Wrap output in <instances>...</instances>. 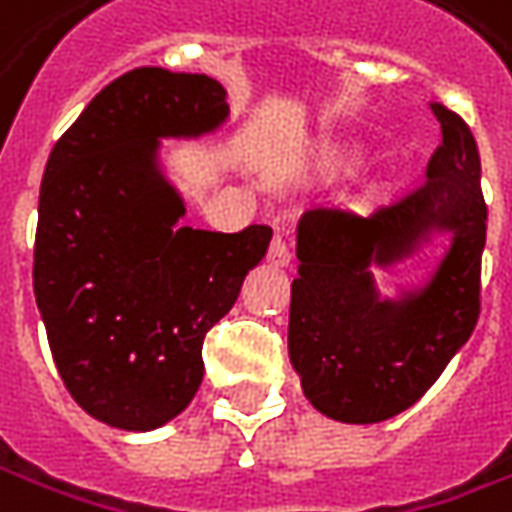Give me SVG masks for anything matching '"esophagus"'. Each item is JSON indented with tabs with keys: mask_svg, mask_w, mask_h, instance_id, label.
Listing matches in <instances>:
<instances>
[{
	"mask_svg": "<svg viewBox=\"0 0 512 512\" xmlns=\"http://www.w3.org/2000/svg\"><path fill=\"white\" fill-rule=\"evenodd\" d=\"M291 257H294V252H291L289 238L283 232H274L272 246H269V260H272L274 266H289Z\"/></svg>",
	"mask_w": 512,
	"mask_h": 512,
	"instance_id": "34e87169",
	"label": "esophagus"
}]
</instances>
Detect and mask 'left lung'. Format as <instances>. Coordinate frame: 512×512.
Instances as JSON below:
<instances>
[{
    "label": "left lung",
    "mask_w": 512,
    "mask_h": 512,
    "mask_svg": "<svg viewBox=\"0 0 512 512\" xmlns=\"http://www.w3.org/2000/svg\"><path fill=\"white\" fill-rule=\"evenodd\" d=\"M428 107L442 144L414 192L371 218L309 209L297 229L289 357L311 405L340 422L408 411L479 323L487 235L479 147L462 115L439 101ZM433 225L454 232L440 272L411 298L379 304L367 266L413 251Z\"/></svg>",
    "instance_id": "1"
}]
</instances>
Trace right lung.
<instances>
[{
  "label": "right lung",
  "instance_id": "add662e5",
  "mask_svg": "<svg viewBox=\"0 0 512 512\" xmlns=\"http://www.w3.org/2000/svg\"><path fill=\"white\" fill-rule=\"evenodd\" d=\"M201 73L138 67L110 81L50 152L39 192L33 291L64 388L124 431H152L192 402L203 337L235 306L272 229L178 226L184 203L155 169L164 135L226 118Z\"/></svg>",
  "mask_w": 512,
  "mask_h": 512
}]
</instances>
